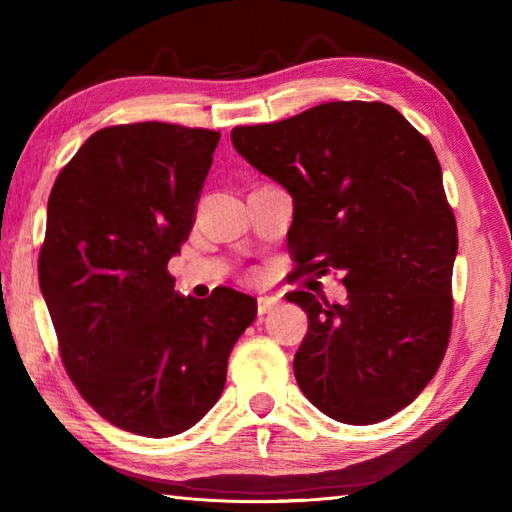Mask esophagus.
<instances>
[{
	"mask_svg": "<svg viewBox=\"0 0 512 512\" xmlns=\"http://www.w3.org/2000/svg\"><path fill=\"white\" fill-rule=\"evenodd\" d=\"M281 306V301L277 297H259L257 299V314L259 317H264V314L275 312Z\"/></svg>",
	"mask_w": 512,
	"mask_h": 512,
	"instance_id": "esophagus-1",
	"label": "esophagus"
}]
</instances>
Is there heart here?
I'll return each instance as SVG.
<instances>
[{"instance_id": "1", "label": "heart", "mask_w": 512, "mask_h": 512, "mask_svg": "<svg viewBox=\"0 0 512 512\" xmlns=\"http://www.w3.org/2000/svg\"><path fill=\"white\" fill-rule=\"evenodd\" d=\"M255 277H257V275H255V273H250V279H255Z\"/></svg>"}]
</instances>
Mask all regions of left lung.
<instances>
[{"mask_svg": "<svg viewBox=\"0 0 512 512\" xmlns=\"http://www.w3.org/2000/svg\"><path fill=\"white\" fill-rule=\"evenodd\" d=\"M295 202V275H343V306L286 295L308 314L295 376L314 407L374 424L416 400L447 352L458 226L436 151L380 101H332L231 132Z\"/></svg>", "mask_w": 512, "mask_h": 512, "instance_id": "1", "label": "left lung"}]
</instances>
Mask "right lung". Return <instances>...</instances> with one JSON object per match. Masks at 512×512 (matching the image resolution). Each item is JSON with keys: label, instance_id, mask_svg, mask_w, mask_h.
I'll use <instances>...</instances> for the list:
<instances>
[{"label": "right lung", "instance_id": "1", "mask_svg": "<svg viewBox=\"0 0 512 512\" xmlns=\"http://www.w3.org/2000/svg\"><path fill=\"white\" fill-rule=\"evenodd\" d=\"M220 132L171 123L103 127L48 198L39 286L59 354L101 418L136 436L191 429L222 396L257 301L231 288L180 297V253Z\"/></svg>", "mask_w": 512, "mask_h": 512}]
</instances>
